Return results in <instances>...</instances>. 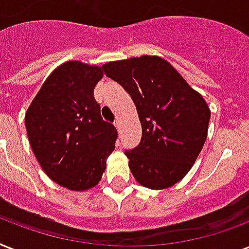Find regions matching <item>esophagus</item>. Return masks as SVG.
I'll use <instances>...</instances> for the list:
<instances>
[{"label": "esophagus", "instance_id": "1", "mask_svg": "<svg viewBox=\"0 0 249 249\" xmlns=\"http://www.w3.org/2000/svg\"><path fill=\"white\" fill-rule=\"evenodd\" d=\"M113 124H115V126H116V128L119 129V130H120V128H121V121H120V119H116V120L113 121Z\"/></svg>", "mask_w": 249, "mask_h": 249}]
</instances>
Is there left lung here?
I'll return each mask as SVG.
<instances>
[{"label":"left lung","mask_w":249,"mask_h":249,"mask_svg":"<svg viewBox=\"0 0 249 249\" xmlns=\"http://www.w3.org/2000/svg\"><path fill=\"white\" fill-rule=\"evenodd\" d=\"M102 68L128 91L140 116V144L125 150L134 178L152 190L181 181L207 140L211 111L203 97L159 56L111 62Z\"/></svg>","instance_id":"1"}]
</instances>
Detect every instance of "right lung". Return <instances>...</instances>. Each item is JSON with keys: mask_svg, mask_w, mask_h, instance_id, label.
Instances as JSON below:
<instances>
[{"mask_svg": "<svg viewBox=\"0 0 249 249\" xmlns=\"http://www.w3.org/2000/svg\"><path fill=\"white\" fill-rule=\"evenodd\" d=\"M101 67L67 62L49 76L25 113L29 143L44 172L70 190L101 181L117 130L101 116L94 88Z\"/></svg>", "mask_w": 249, "mask_h": 249, "instance_id": "1", "label": "right lung"}]
</instances>
